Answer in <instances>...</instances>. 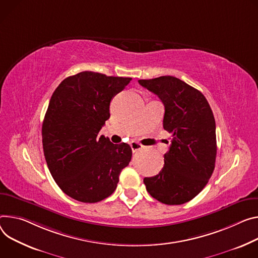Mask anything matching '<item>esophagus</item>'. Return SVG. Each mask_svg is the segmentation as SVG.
Here are the masks:
<instances>
[{"label":"esophagus","mask_w":258,"mask_h":258,"mask_svg":"<svg viewBox=\"0 0 258 258\" xmlns=\"http://www.w3.org/2000/svg\"><path fill=\"white\" fill-rule=\"evenodd\" d=\"M131 148H132L133 152H136V151H138V150H140V149H142V148H143V145L138 143V142H132V143H131Z\"/></svg>","instance_id":"34e87169"}]
</instances>
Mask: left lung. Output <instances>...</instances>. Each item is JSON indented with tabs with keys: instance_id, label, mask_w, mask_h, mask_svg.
<instances>
[{
	"instance_id": "8db88e82",
	"label": "left lung",
	"mask_w": 258,
	"mask_h": 258,
	"mask_svg": "<svg viewBox=\"0 0 258 258\" xmlns=\"http://www.w3.org/2000/svg\"><path fill=\"white\" fill-rule=\"evenodd\" d=\"M165 105L163 128L172 135L165 166L144 178L149 195L166 205H182L196 198L215 168L217 152L214 115L195 87L173 76L139 80Z\"/></svg>"
}]
</instances>
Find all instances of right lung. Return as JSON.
Wrapping results in <instances>:
<instances>
[{
    "label": "right lung",
    "mask_w": 258,
    "mask_h": 258,
    "mask_svg": "<svg viewBox=\"0 0 258 258\" xmlns=\"http://www.w3.org/2000/svg\"><path fill=\"white\" fill-rule=\"evenodd\" d=\"M132 80L80 72L54 90L42 125L44 156L59 188L82 203H98L117 187L132 159L126 143L113 144L99 132L110 117V103Z\"/></svg>",
    "instance_id": "obj_1"
}]
</instances>
